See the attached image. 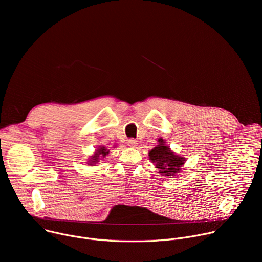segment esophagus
<instances>
[{"mask_svg":"<svg viewBox=\"0 0 262 262\" xmlns=\"http://www.w3.org/2000/svg\"><path fill=\"white\" fill-rule=\"evenodd\" d=\"M127 145H128L129 147H135V146L137 145V141H136L135 139H129V140L127 141Z\"/></svg>","mask_w":262,"mask_h":262,"instance_id":"34e87169","label":"esophagus"}]
</instances>
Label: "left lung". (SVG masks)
<instances>
[{"mask_svg":"<svg viewBox=\"0 0 262 262\" xmlns=\"http://www.w3.org/2000/svg\"><path fill=\"white\" fill-rule=\"evenodd\" d=\"M160 145L155 147L149 152V158L156 164V167L160 169V173L168 176H175L184 164V160L181 157L173 154L168 146H165L163 139L159 140Z\"/></svg>","mask_w":262,"mask_h":262,"instance_id":"1","label":"left lung"}]
</instances>
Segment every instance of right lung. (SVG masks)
<instances>
[{
    "mask_svg": "<svg viewBox=\"0 0 262 262\" xmlns=\"http://www.w3.org/2000/svg\"><path fill=\"white\" fill-rule=\"evenodd\" d=\"M107 154H108V150H106V149H105L104 147H100L99 149H97V152L95 154V156H94V157H92V160L90 161L91 163H89V164H92V163H96V162H98L97 160H98L99 156H102V157L104 158ZM92 165H94V164H92Z\"/></svg>",
    "mask_w": 262,
    "mask_h": 262,
    "instance_id": "1",
    "label": "right lung"
}]
</instances>
